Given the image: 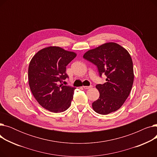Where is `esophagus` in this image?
I'll return each instance as SVG.
<instances>
[{
	"label": "esophagus",
	"mask_w": 157,
	"mask_h": 157,
	"mask_svg": "<svg viewBox=\"0 0 157 157\" xmlns=\"http://www.w3.org/2000/svg\"><path fill=\"white\" fill-rule=\"evenodd\" d=\"M92 87V85H90V86H83V88H85V89H86V90L91 88Z\"/></svg>",
	"instance_id": "1"
}]
</instances>
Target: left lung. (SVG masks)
Returning <instances> with one entry per match:
<instances>
[{"label": "left lung", "mask_w": 157, "mask_h": 157, "mask_svg": "<svg viewBox=\"0 0 157 157\" xmlns=\"http://www.w3.org/2000/svg\"><path fill=\"white\" fill-rule=\"evenodd\" d=\"M83 58L97 66L100 77H107L105 83L96 85L100 96L92 103L94 110L103 115L117 111L128 97L134 82L130 54L120 45L108 43L88 51Z\"/></svg>", "instance_id": "1"}]
</instances>
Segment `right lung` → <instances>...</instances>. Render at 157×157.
<instances>
[{
    "instance_id": "right-lung-1",
    "label": "right lung",
    "mask_w": 157,
    "mask_h": 157,
    "mask_svg": "<svg viewBox=\"0 0 157 157\" xmlns=\"http://www.w3.org/2000/svg\"><path fill=\"white\" fill-rule=\"evenodd\" d=\"M76 56L75 53L56 46L44 48L33 56L29 67V83L33 95L44 109L61 113L70 107L76 88L62 83L69 78L66 66Z\"/></svg>"
}]
</instances>
